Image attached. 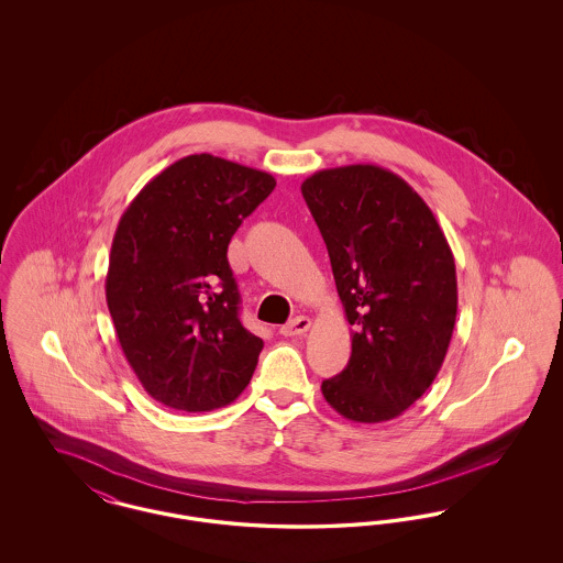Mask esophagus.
<instances>
[{
	"label": "esophagus",
	"mask_w": 563,
	"mask_h": 563,
	"mask_svg": "<svg viewBox=\"0 0 563 563\" xmlns=\"http://www.w3.org/2000/svg\"><path fill=\"white\" fill-rule=\"evenodd\" d=\"M312 321L308 317H295L287 324L280 327V335L285 338H295V335H303L310 329Z\"/></svg>",
	"instance_id": "esophagus-1"
}]
</instances>
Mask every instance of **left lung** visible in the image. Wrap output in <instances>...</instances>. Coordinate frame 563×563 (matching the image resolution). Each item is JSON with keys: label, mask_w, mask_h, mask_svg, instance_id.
<instances>
[{"label": "left lung", "mask_w": 563, "mask_h": 563, "mask_svg": "<svg viewBox=\"0 0 563 563\" xmlns=\"http://www.w3.org/2000/svg\"><path fill=\"white\" fill-rule=\"evenodd\" d=\"M301 194L354 327L349 365L322 382V397L352 422L393 420L429 390L448 354L452 249L418 191L382 166L319 170Z\"/></svg>", "instance_id": "8db88e82"}]
</instances>
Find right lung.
Returning <instances> with one entry per match:
<instances>
[{
	"label": "right lung",
	"mask_w": 563,
	"mask_h": 563,
	"mask_svg": "<svg viewBox=\"0 0 563 563\" xmlns=\"http://www.w3.org/2000/svg\"><path fill=\"white\" fill-rule=\"evenodd\" d=\"M276 186L211 154L164 168L111 242L106 297L122 352L150 397L179 411L234 401L264 342L242 327L228 244Z\"/></svg>",
	"instance_id": "1"
}]
</instances>
